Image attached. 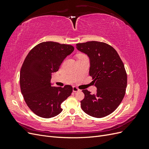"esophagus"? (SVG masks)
<instances>
[{
  "mask_svg": "<svg viewBox=\"0 0 149 149\" xmlns=\"http://www.w3.org/2000/svg\"><path fill=\"white\" fill-rule=\"evenodd\" d=\"M73 92L76 93V92H78V91H80V89H79V88H78L77 87L73 86Z\"/></svg>",
  "mask_w": 149,
  "mask_h": 149,
  "instance_id": "34e87169",
  "label": "esophagus"
}]
</instances>
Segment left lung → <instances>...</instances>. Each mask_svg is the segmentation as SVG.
Listing matches in <instances>:
<instances>
[{
  "label": "left lung",
  "instance_id": "8db88e82",
  "mask_svg": "<svg viewBox=\"0 0 149 149\" xmlns=\"http://www.w3.org/2000/svg\"><path fill=\"white\" fill-rule=\"evenodd\" d=\"M76 48L90 60L89 76L97 88L91 94L83 90L84 97L81 107L87 114L101 118L113 112L123 101L127 77L123 61L116 49L106 43L91 41L77 43Z\"/></svg>",
  "mask_w": 149,
  "mask_h": 149
}]
</instances>
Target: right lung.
<instances>
[{
  "instance_id": "obj_1",
  "label": "right lung",
  "mask_w": 149,
  "mask_h": 149,
  "mask_svg": "<svg viewBox=\"0 0 149 149\" xmlns=\"http://www.w3.org/2000/svg\"><path fill=\"white\" fill-rule=\"evenodd\" d=\"M74 49L70 45L45 42L34 47L26 56L20 70V89L26 105L36 115L51 118L62 111L61 104L71 95L73 88L52 86L51 75Z\"/></svg>"
}]
</instances>
